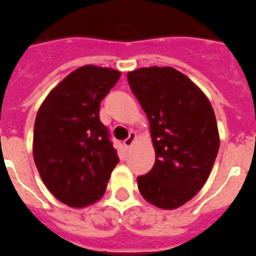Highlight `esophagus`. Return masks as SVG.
<instances>
[{
    "label": "esophagus",
    "mask_w": 256,
    "mask_h": 256,
    "mask_svg": "<svg viewBox=\"0 0 256 256\" xmlns=\"http://www.w3.org/2000/svg\"><path fill=\"white\" fill-rule=\"evenodd\" d=\"M135 139H136V134L131 131L128 139H125V140H124V146H125V148H130V146H132V143L135 142Z\"/></svg>",
    "instance_id": "1"
}]
</instances>
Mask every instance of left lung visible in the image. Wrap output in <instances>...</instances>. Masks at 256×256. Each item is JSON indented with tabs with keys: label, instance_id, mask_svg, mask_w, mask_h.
Segmentation results:
<instances>
[{
	"label": "left lung",
	"instance_id": "1",
	"mask_svg": "<svg viewBox=\"0 0 256 256\" xmlns=\"http://www.w3.org/2000/svg\"><path fill=\"white\" fill-rule=\"evenodd\" d=\"M128 81L146 112L156 150L152 170L138 188L157 208H176L208 180L219 150L214 110L206 95L171 66L139 68Z\"/></svg>",
	"mask_w": 256,
	"mask_h": 256
}]
</instances>
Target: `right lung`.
Instances as JSON below:
<instances>
[{
  "label": "right lung",
  "mask_w": 256,
  "mask_h": 256,
  "mask_svg": "<svg viewBox=\"0 0 256 256\" xmlns=\"http://www.w3.org/2000/svg\"><path fill=\"white\" fill-rule=\"evenodd\" d=\"M121 72L85 66L51 90L40 106L33 132V158L42 182L72 208L104 194L120 158L100 122V103Z\"/></svg>",
  "instance_id": "1"
}]
</instances>
